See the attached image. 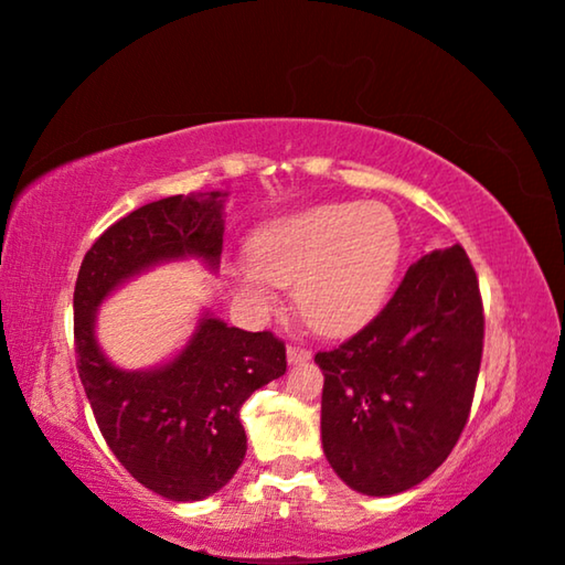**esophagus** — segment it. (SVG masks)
I'll list each match as a JSON object with an SVG mask.
<instances>
[{
    "label": "esophagus",
    "mask_w": 565,
    "mask_h": 565,
    "mask_svg": "<svg viewBox=\"0 0 565 565\" xmlns=\"http://www.w3.org/2000/svg\"><path fill=\"white\" fill-rule=\"evenodd\" d=\"M286 359H289V363H303L311 359V351L303 347H296V343H289V349H286Z\"/></svg>",
    "instance_id": "34e87169"
}]
</instances>
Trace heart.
<instances>
[{"label":"heart","instance_id":"1","mask_svg":"<svg viewBox=\"0 0 565 565\" xmlns=\"http://www.w3.org/2000/svg\"><path fill=\"white\" fill-rule=\"evenodd\" d=\"M401 224L384 204H321L279 218L254 236L242 291L271 301V284L296 286L301 317L329 337H347L376 317L401 262Z\"/></svg>","mask_w":565,"mask_h":565}]
</instances>
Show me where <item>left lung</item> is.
<instances>
[{"mask_svg": "<svg viewBox=\"0 0 565 565\" xmlns=\"http://www.w3.org/2000/svg\"><path fill=\"white\" fill-rule=\"evenodd\" d=\"M483 301L463 246L408 266L359 333L319 351L321 444L353 491L394 495L441 466L471 414Z\"/></svg>", "mask_w": 565, "mask_h": 565, "instance_id": "8db88e82", "label": "left lung"}]
</instances>
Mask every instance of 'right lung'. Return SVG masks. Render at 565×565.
I'll return each mask as SVG.
<instances>
[{
  "label": "right lung",
  "mask_w": 565,
  "mask_h": 565,
  "mask_svg": "<svg viewBox=\"0 0 565 565\" xmlns=\"http://www.w3.org/2000/svg\"><path fill=\"white\" fill-rule=\"evenodd\" d=\"M218 196H167L119 218L84 254L74 286L76 369L99 431L119 463L169 501H202L232 481L246 456L238 411L284 376V341L204 317L167 366L121 371L99 351L94 319L114 286L159 262L199 256L216 269Z\"/></svg>",
  "instance_id": "add662e5"
}]
</instances>
